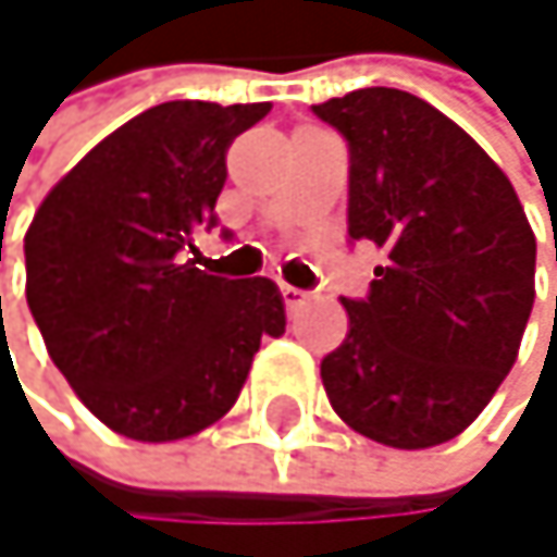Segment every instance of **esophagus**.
I'll use <instances>...</instances> for the list:
<instances>
[{
	"label": "esophagus",
	"mask_w": 557,
	"mask_h": 557,
	"mask_svg": "<svg viewBox=\"0 0 557 557\" xmlns=\"http://www.w3.org/2000/svg\"><path fill=\"white\" fill-rule=\"evenodd\" d=\"M281 297H284V304H287V310H290V313H294L300 304H307V294H304V290H297V287H287V284L281 287Z\"/></svg>",
	"instance_id": "esophagus-1"
}]
</instances>
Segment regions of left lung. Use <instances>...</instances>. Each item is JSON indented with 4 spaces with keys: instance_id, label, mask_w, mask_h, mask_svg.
I'll return each instance as SVG.
<instances>
[{
    "instance_id": "obj_1",
    "label": "left lung",
    "mask_w": 557,
    "mask_h": 557,
    "mask_svg": "<svg viewBox=\"0 0 557 557\" xmlns=\"http://www.w3.org/2000/svg\"><path fill=\"white\" fill-rule=\"evenodd\" d=\"M349 148V240L383 253L320 376L393 449L449 443L488 406L535 304V234L502 168L429 101L360 88L313 104ZM557 257V244H555Z\"/></svg>"
}]
</instances>
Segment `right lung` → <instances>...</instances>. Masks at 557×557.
<instances>
[{
	"instance_id": "right-lung-1",
	"label": "right lung",
	"mask_w": 557,
	"mask_h": 557,
	"mask_svg": "<svg viewBox=\"0 0 557 557\" xmlns=\"http://www.w3.org/2000/svg\"><path fill=\"white\" fill-rule=\"evenodd\" d=\"M270 101H164L98 141L25 234V300L52 363L117 435L174 443L240 396L260 336L287 330L267 276L197 267L231 141Z\"/></svg>"
}]
</instances>
